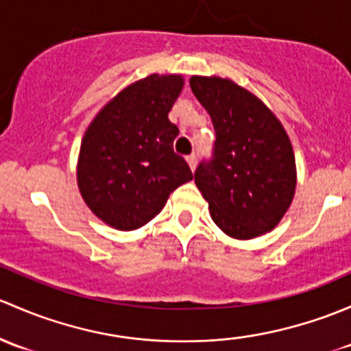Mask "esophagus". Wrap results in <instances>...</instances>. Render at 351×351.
<instances>
[{"instance_id": "esophagus-1", "label": "esophagus", "mask_w": 351, "mask_h": 351, "mask_svg": "<svg viewBox=\"0 0 351 351\" xmlns=\"http://www.w3.org/2000/svg\"><path fill=\"white\" fill-rule=\"evenodd\" d=\"M187 164H189V167H191V171H194V169H196V165H197V157L196 155H189V157H187Z\"/></svg>"}]
</instances>
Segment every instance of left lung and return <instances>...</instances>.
Instances as JSON below:
<instances>
[{"mask_svg":"<svg viewBox=\"0 0 351 351\" xmlns=\"http://www.w3.org/2000/svg\"><path fill=\"white\" fill-rule=\"evenodd\" d=\"M189 84L216 133L211 158L194 172L213 221L238 240L274 230L295 191V158L284 126L230 79L193 75Z\"/></svg>","mask_w":351,"mask_h":351,"instance_id":"obj_1","label":"left lung"}]
</instances>
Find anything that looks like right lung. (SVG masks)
Returning <instances> with one entry per match:
<instances>
[{
  "label": "right lung",
  "mask_w": 351,
  "mask_h": 351,
  "mask_svg": "<svg viewBox=\"0 0 351 351\" xmlns=\"http://www.w3.org/2000/svg\"><path fill=\"white\" fill-rule=\"evenodd\" d=\"M182 75L152 74L117 95L93 120L81 142L77 186L106 225L136 230L162 211L172 191L193 179L172 145L179 128L169 111Z\"/></svg>",
  "instance_id": "obj_1"
}]
</instances>
